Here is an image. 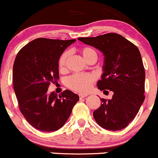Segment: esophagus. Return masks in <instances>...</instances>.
I'll return each mask as SVG.
<instances>
[{
  "label": "esophagus",
  "instance_id": "obj_1",
  "mask_svg": "<svg viewBox=\"0 0 158 158\" xmlns=\"http://www.w3.org/2000/svg\"><path fill=\"white\" fill-rule=\"evenodd\" d=\"M79 98H80V99H83V98H85V97H86L87 96V94H79Z\"/></svg>",
  "mask_w": 158,
  "mask_h": 158
}]
</instances>
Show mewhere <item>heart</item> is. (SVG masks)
Returning a JSON list of instances; mask_svg holds the SVG:
<instances>
[{"instance_id":"heart-1","label":"heart","mask_w":158,"mask_h":158,"mask_svg":"<svg viewBox=\"0 0 158 158\" xmlns=\"http://www.w3.org/2000/svg\"><path fill=\"white\" fill-rule=\"evenodd\" d=\"M80 52L86 61L93 59L97 60V53L93 48L85 47L81 49ZM69 55H70V52L66 51L63 52L59 58L58 65H59V69L60 71H64L66 68L67 61H68ZM94 81H95V77L92 74L77 73L73 74L66 79V85L70 89L74 91L82 93V92L88 91L90 89V85Z\"/></svg>"}]
</instances>
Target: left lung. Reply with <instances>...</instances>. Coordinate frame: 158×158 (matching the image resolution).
<instances>
[{"mask_svg":"<svg viewBox=\"0 0 158 158\" xmlns=\"http://www.w3.org/2000/svg\"><path fill=\"white\" fill-rule=\"evenodd\" d=\"M78 39L103 52L104 72L97 87L114 92L111 99H100L101 106L93 113L96 122L110 131L126 128L145 99L146 73L139 50L131 41L113 32Z\"/></svg>","mask_w":158,"mask_h":158,"instance_id":"1","label":"left lung"}]
</instances>
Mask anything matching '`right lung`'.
Masks as SVG:
<instances>
[{
    "instance_id": "1",
    "label": "right lung",
    "mask_w": 158,
    "mask_h": 158,
    "mask_svg": "<svg viewBox=\"0 0 158 158\" xmlns=\"http://www.w3.org/2000/svg\"><path fill=\"white\" fill-rule=\"evenodd\" d=\"M76 39L39 38L25 45L13 65L14 90L21 114L32 127L50 132L64 125L79 97L69 90L49 94L50 83L59 79V59Z\"/></svg>"
}]
</instances>
